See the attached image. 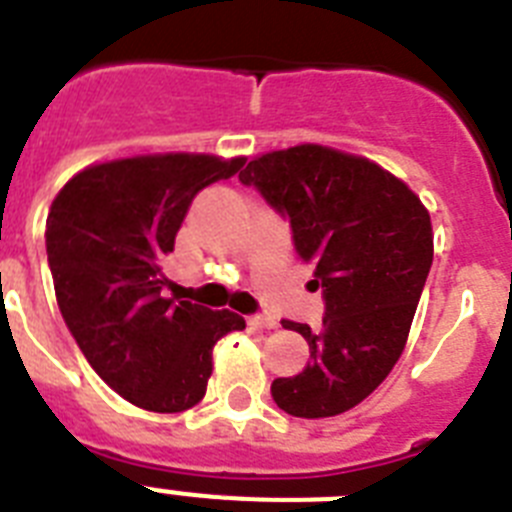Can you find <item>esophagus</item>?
<instances>
[{
  "mask_svg": "<svg viewBox=\"0 0 512 512\" xmlns=\"http://www.w3.org/2000/svg\"><path fill=\"white\" fill-rule=\"evenodd\" d=\"M248 325L261 330H274L277 328V320L269 318V315H251V318H248Z\"/></svg>",
  "mask_w": 512,
  "mask_h": 512,
  "instance_id": "obj_1",
  "label": "esophagus"
}]
</instances>
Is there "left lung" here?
<instances>
[{
  "instance_id": "left-lung-1",
  "label": "left lung",
  "mask_w": 512,
  "mask_h": 512,
  "mask_svg": "<svg viewBox=\"0 0 512 512\" xmlns=\"http://www.w3.org/2000/svg\"><path fill=\"white\" fill-rule=\"evenodd\" d=\"M238 179L289 220L325 300L320 328L282 320L305 338L310 361L295 377L274 379L271 397L295 418L346 413L405 348L433 264L431 215L374 161L312 143L253 158Z\"/></svg>"
}]
</instances>
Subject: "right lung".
I'll list each match as a JSON object with an SVG mask.
<instances>
[{
	"label": "right lung",
	"instance_id": "right-lung-1",
	"mask_svg": "<svg viewBox=\"0 0 512 512\" xmlns=\"http://www.w3.org/2000/svg\"><path fill=\"white\" fill-rule=\"evenodd\" d=\"M243 158L164 153L79 171L53 200L45 248L56 300L94 372L128 402L182 413L205 397L212 348L246 320L166 297V256L189 205Z\"/></svg>",
	"mask_w": 512,
	"mask_h": 512
}]
</instances>
